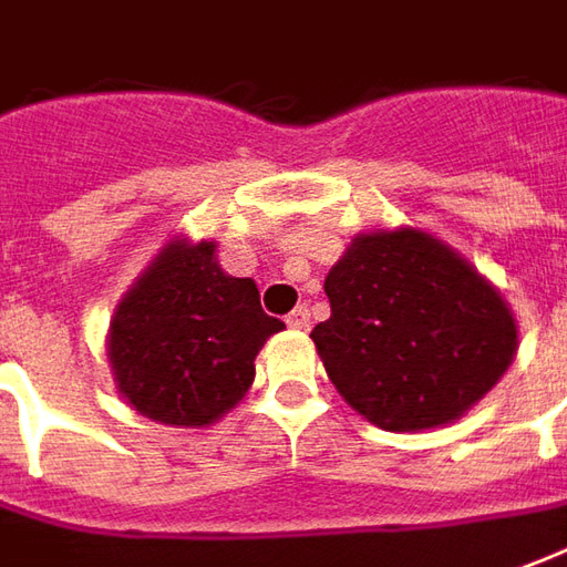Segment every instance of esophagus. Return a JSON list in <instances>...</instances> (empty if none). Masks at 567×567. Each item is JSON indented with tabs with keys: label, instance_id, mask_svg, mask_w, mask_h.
I'll use <instances>...</instances> for the list:
<instances>
[{
	"label": "esophagus",
	"instance_id": "esophagus-1",
	"mask_svg": "<svg viewBox=\"0 0 567 567\" xmlns=\"http://www.w3.org/2000/svg\"><path fill=\"white\" fill-rule=\"evenodd\" d=\"M287 323H290L292 330H306L308 323H311V311H308V306L292 308L290 315H287Z\"/></svg>",
	"mask_w": 567,
	"mask_h": 567
}]
</instances>
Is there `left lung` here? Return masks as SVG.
<instances>
[{
	"label": "left lung",
	"instance_id": "1",
	"mask_svg": "<svg viewBox=\"0 0 567 567\" xmlns=\"http://www.w3.org/2000/svg\"><path fill=\"white\" fill-rule=\"evenodd\" d=\"M330 318L311 330L336 392L385 432L454 423L518 349L499 290L416 228L358 234L323 280Z\"/></svg>",
	"mask_w": 567,
	"mask_h": 567
}]
</instances>
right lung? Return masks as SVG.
Returning a JSON list of instances; mask_svg holds the SVG:
<instances>
[{"label":"right lung","mask_w":567,"mask_h":567,"mask_svg":"<svg viewBox=\"0 0 567 567\" xmlns=\"http://www.w3.org/2000/svg\"><path fill=\"white\" fill-rule=\"evenodd\" d=\"M284 321L261 311L249 277L218 268L216 240L175 237L120 299L107 333L113 380L147 420L200 429L256 380V354Z\"/></svg>","instance_id":"right-lung-1"}]
</instances>
